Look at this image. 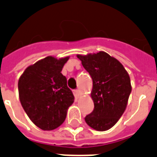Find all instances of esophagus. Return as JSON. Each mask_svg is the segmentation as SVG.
I'll return each instance as SVG.
<instances>
[{"instance_id": "1", "label": "esophagus", "mask_w": 157, "mask_h": 157, "mask_svg": "<svg viewBox=\"0 0 157 157\" xmlns=\"http://www.w3.org/2000/svg\"><path fill=\"white\" fill-rule=\"evenodd\" d=\"M74 94H75V96L76 98H79L81 95V91L79 90H74Z\"/></svg>"}]
</instances>
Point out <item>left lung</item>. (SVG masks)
I'll list each match as a JSON object with an SVG mask.
<instances>
[{
  "label": "left lung",
  "mask_w": 157,
  "mask_h": 157,
  "mask_svg": "<svg viewBox=\"0 0 157 157\" xmlns=\"http://www.w3.org/2000/svg\"><path fill=\"white\" fill-rule=\"evenodd\" d=\"M93 81L91 96L94 108L85 121L97 131L111 128L126 109L132 91L128 73L124 66L105 52L77 55Z\"/></svg>",
  "instance_id": "8db88e82"
}]
</instances>
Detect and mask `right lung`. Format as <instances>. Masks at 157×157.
Masks as SVG:
<instances>
[{
	"instance_id": "right-lung-1",
	"label": "right lung",
	"mask_w": 157,
	"mask_h": 157,
	"mask_svg": "<svg viewBox=\"0 0 157 157\" xmlns=\"http://www.w3.org/2000/svg\"><path fill=\"white\" fill-rule=\"evenodd\" d=\"M69 57L48 56L26 68L18 82L23 109L42 130H53L65 121L74 95L61 71Z\"/></svg>"
}]
</instances>
